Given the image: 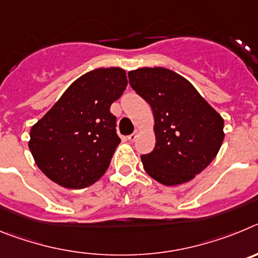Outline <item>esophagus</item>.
I'll return each instance as SVG.
<instances>
[{
    "label": "esophagus",
    "mask_w": 258,
    "mask_h": 258,
    "mask_svg": "<svg viewBox=\"0 0 258 258\" xmlns=\"http://www.w3.org/2000/svg\"><path fill=\"white\" fill-rule=\"evenodd\" d=\"M137 136H138V131H134V133H132L131 136L127 137V140L131 141V142H134L137 140Z\"/></svg>",
    "instance_id": "obj_1"
}]
</instances>
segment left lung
Returning <instances> with one entry per match:
<instances>
[{"label":"left lung","instance_id":"obj_1","mask_svg":"<svg viewBox=\"0 0 258 258\" xmlns=\"http://www.w3.org/2000/svg\"><path fill=\"white\" fill-rule=\"evenodd\" d=\"M129 84L151 106L156 145L142 155L150 177L165 186L204 170L223 142V118L184 77L163 67L131 71Z\"/></svg>","mask_w":258,"mask_h":258}]
</instances>
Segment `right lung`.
Masks as SVG:
<instances>
[{
  "instance_id": "right-lung-1",
  "label": "right lung",
  "mask_w": 258,
  "mask_h": 258,
  "mask_svg": "<svg viewBox=\"0 0 258 258\" xmlns=\"http://www.w3.org/2000/svg\"><path fill=\"white\" fill-rule=\"evenodd\" d=\"M121 68H98L77 79L31 129L37 166L67 188H85L106 173L121 140L109 107L126 89Z\"/></svg>"
}]
</instances>
